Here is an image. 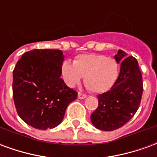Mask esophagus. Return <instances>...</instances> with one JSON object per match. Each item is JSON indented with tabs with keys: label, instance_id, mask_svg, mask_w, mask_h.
I'll return each mask as SVG.
<instances>
[{
	"label": "esophagus",
	"instance_id": "34e87169",
	"mask_svg": "<svg viewBox=\"0 0 157 157\" xmlns=\"http://www.w3.org/2000/svg\"><path fill=\"white\" fill-rule=\"evenodd\" d=\"M86 98V94H84L82 92H78V98L79 99H84Z\"/></svg>",
	"mask_w": 157,
	"mask_h": 157
}]
</instances>
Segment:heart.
<instances>
[{
    "instance_id": "heart-1",
    "label": "heart",
    "mask_w": 157,
    "mask_h": 157,
    "mask_svg": "<svg viewBox=\"0 0 157 157\" xmlns=\"http://www.w3.org/2000/svg\"><path fill=\"white\" fill-rule=\"evenodd\" d=\"M62 75L65 83L74 87L84 76L85 85L94 93L109 92L119 75V67L114 59L98 54H83L75 57L74 63L63 62Z\"/></svg>"
}]
</instances>
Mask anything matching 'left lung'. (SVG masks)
<instances>
[{"mask_svg":"<svg viewBox=\"0 0 157 157\" xmlns=\"http://www.w3.org/2000/svg\"><path fill=\"white\" fill-rule=\"evenodd\" d=\"M117 63L121 62L117 82L109 90L98 96V107L91 115L96 128L112 131L128 123L137 112L143 92V81L137 59L127 57L123 50L114 56Z\"/></svg>","mask_w":157,"mask_h":157,"instance_id":"8db88e82","label":"left lung"}]
</instances>
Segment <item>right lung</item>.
I'll return each mask as SVG.
<instances>
[{
  "instance_id": "right-lung-1",
  "label": "right lung",
  "mask_w": 157,
  "mask_h": 157,
  "mask_svg": "<svg viewBox=\"0 0 157 157\" xmlns=\"http://www.w3.org/2000/svg\"><path fill=\"white\" fill-rule=\"evenodd\" d=\"M64 55L59 49H33L24 53L13 70L12 92L20 118L33 128L58 126L77 92L60 78Z\"/></svg>"
}]
</instances>
